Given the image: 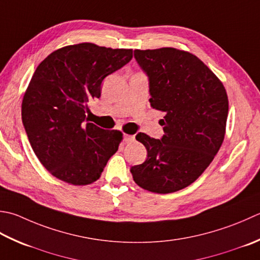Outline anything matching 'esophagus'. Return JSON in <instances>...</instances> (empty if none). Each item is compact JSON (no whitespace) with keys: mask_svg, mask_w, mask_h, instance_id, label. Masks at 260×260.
<instances>
[{"mask_svg":"<svg viewBox=\"0 0 260 260\" xmlns=\"http://www.w3.org/2000/svg\"><path fill=\"white\" fill-rule=\"evenodd\" d=\"M135 140L134 135H128V134H124V142L125 143H131V142H133Z\"/></svg>","mask_w":260,"mask_h":260,"instance_id":"obj_1","label":"esophagus"}]
</instances>
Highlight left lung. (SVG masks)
Wrapping results in <instances>:
<instances>
[{
	"instance_id": "8db88e82",
	"label": "left lung",
	"mask_w": 260,
	"mask_h": 260,
	"mask_svg": "<svg viewBox=\"0 0 260 260\" xmlns=\"http://www.w3.org/2000/svg\"><path fill=\"white\" fill-rule=\"evenodd\" d=\"M149 78L150 104L164 111L160 140L144 133L146 160L131 168L140 187L169 194L192 184L210 166L224 140L229 111L226 91L202 60L171 47L134 50Z\"/></svg>"
}]
</instances>
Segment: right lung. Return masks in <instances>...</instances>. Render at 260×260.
<instances>
[{"label": "right lung", "mask_w": 260, "mask_h": 260, "mask_svg": "<svg viewBox=\"0 0 260 260\" xmlns=\"http://www.w3.org/2000/svg\"><path fill=\"white\" fill-rule=\"evenodd\" d=\"M133 57L132 49L91 43L55 50L36 69L22 100V123L35 154L54 177L75 186L98 180L123 134L85 123L101 83ZM88 121V120H86Z\"/></svg>", "instance_id": "add662e5"}]
</instances>
